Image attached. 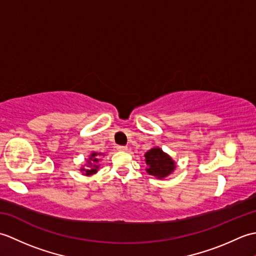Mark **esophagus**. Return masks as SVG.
I'll return each instance as SVG.
<instances>
[{
	"instance_id": "esophagus-1",
	"label": "esophagus",
	"mask_w": 256,
	"mask_h": 256,
	"mask_svg": "<svg viewBox=\"0 0 256 256\" xmlns=\"http://www.w3.org/2000/svg\"><path fill=\"white\" fill-rule=\"evenodd\" d=\"M116 150H120V152H125V150H128V148H126V146L118 145V146H116Z\"/></svg>"
}]
</instances>
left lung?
Listing matches in <instances>:
<instances>
[{"mask_svg":"<svg viewBox=\"0 0 256 256\" xmlns=\"http://www.w3.org/2000/svg\"><path fill=\"white\" fill-rule=\"evenodd\" d=\"M144 156L146 165H148L146 172L152 176L162 179L170 176L175 170V162L172 160L170 155L164 153L160 148H154L150 150L148 152H146Z\"/></svg>","mask_w":256,"mask_h":256,"instance_id":"left-lung-1","label":"left lung"}]
</instances>
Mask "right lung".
Instances as JSON below:
<instances>
[{
    "mask_svg": "<svg viewBox=\"0 0 256 256\" xmlns=\"http://www.w3.org/2000/svg\"><path fill=\"white\" fill-rule=\"evenodd\" d=\"M100 155H102L101 153H96L94 152L90 156L89 160H86V167L88 168H81V172H84V175L86 176H90L94 175L99 170V162H100Z\"/></svg>",
    "mask_w": 256,
    "mask_h": 256,
    "instance_id": "add662e5",
    "label": "right lung"
}]
</instances>
